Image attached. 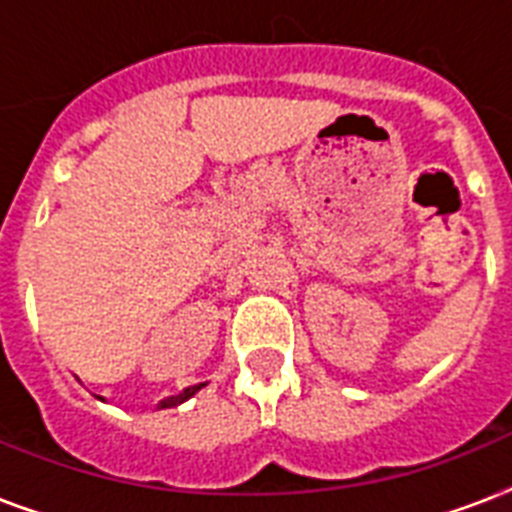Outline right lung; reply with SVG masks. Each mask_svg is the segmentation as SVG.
Instances as JSON below:
<instances>
[{
    "instance_id": "right-lung-1",
    "label": "right lung",
    "mask_w": 512,
    "mask_h": 512,
    "mask_svg": "<svg viewBox=\"0 0 512 512\" xmlns=\"http://www.w3.org/2000/svg\"><path fill=\"white\" fill-rule=\"evenodd\" d=\"M204 388V382H199V385H191V388H185L180 396H170V398H164L162 401V409H167V406H177V404H183L185 398H191L193 393H199V390Z\"/></svg>"
}]
</instances>
